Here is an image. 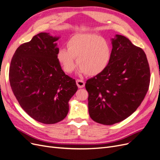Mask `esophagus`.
I'll use <instances>...</instances> for the list:
<instances>
[{
	"instance_id": "obj_1",
	"label": "esophagus",
	"mask_w": 160,
	"mask_h": 160,
	"mask_svg": "<svg viewBox=\"0 0 160 160\" xmlns=\"http://www.w3.org/2000/svg\"><path fill=\"white\" fill-rule=\"evenodd\" d=\"M76 84L78 86V87L79 88H84L85 86V82L84 80H80V79H77L76 80Z\"/></svg>"
}]
</instances>
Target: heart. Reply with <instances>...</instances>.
Returning a JSON list of instances; mask_svg holds the SVG:
<instances>
[{"label": "heart", "mask_w": 160, "mask_h": 160, "mask_svg": "<svg viewBox=\"0 0 160 160\" xmlns=\"http://www.w3.org/2000/svg\"><path fill=\"white\" fill-rule=\"evenodd\" d=\"M67 49H61L57 60L65 72H72L77 64L79 72L88 76L102 73L109 65L113 49L109 41L92 33L76 34L67 43Z\"/></svg>", "instance_id": "b5f03b06"}]
</instances>
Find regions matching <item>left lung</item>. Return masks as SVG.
Segmentation results:
<instances>
[{"mask_svg":"<svg viewBox=\"0 0 160 160\" xmlns=\"http://www.w3.org/2000/svg\"><path fill=\"white\" fill-rule=\"evenodd\" d=\"M111 41L113 52L108 67L85 85L90 117L105 125L131 115L143 101L150 81L144 51L121 35Z\"/></svg>","mask_w":160,"mask_h":160,"instance_id":"8db88e82","label":"left lung"}]
</instances>
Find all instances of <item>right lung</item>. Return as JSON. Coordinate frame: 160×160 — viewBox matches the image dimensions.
Listing matches in <instances>:
<instances>
[{"mask_svg":"<svg viewBox=\"0 0 160 160\" xmlns=\"http://www.w3.org/2000/svg\"><path fill=\"white\" fill-rule=\"evenodd\" d=\"M48 33H39L20 45L11 60L9 80L21 108L32 118L55 124L67 117L68 102L78 86L65 74L57 60L56 41Z\"/></svg>","mask_w":160,"mask_h":160,"instance_id":"obj_1","label":"right lung"}]
</instances>
